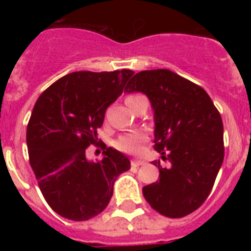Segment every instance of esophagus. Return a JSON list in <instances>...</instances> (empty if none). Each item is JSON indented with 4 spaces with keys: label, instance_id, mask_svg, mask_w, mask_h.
<instances>
[{
    "label": "esophagus",
    "instance_id": "34e87169",
    "mask_svg": "<svg viewBox=\"0 0 251 251\" xmlns=\"http://www.w3.org/2000/svg\"><path fill=\"white\" fill-rule=\"evenodd\" d=\"M143 164H145V161L143 160H138V159L131 160V165H133V167H139V165H143Z\"/></svg>",
    "mask_w": 251,
    "mask_h": 251
}]
</instances>
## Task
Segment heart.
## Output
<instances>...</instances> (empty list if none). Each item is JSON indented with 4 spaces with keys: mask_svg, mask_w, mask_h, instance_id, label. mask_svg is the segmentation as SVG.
I'll use <instances>...</instances> for the list:
<instances>
[{
    "mask_svg": "<svg viewBox=\"0 0 251 251\" xmlns=\"http://www.w3.org/2000/svg\"><path fill=\"white\" fill-rule=\"evenodd\" d=\"M142 98L141 95H129L126 98V104L129 105L130 102L135 101L137 99ZM147 137H146L143 133H131L126 134V135H122V137L118 138V141L116 142V149L122 151L125 153H131V155H135L141 151L142 145L145 143Z\"/></svg>",
    "mask_w": 251,
    "mask_h": 251,
    "instance_id": "heart-1",
    "label": "heart"
}]
</instances>
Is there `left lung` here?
<instances>
[{
	"instance_id": "8db88e82",
	"label": "left lung",
	"mask_w": 251,
	"mask_h": 251,
	"mask_svg": "<svg viewBox=\"0 0 251 251\" xmlns=\"http://www.w3.org/2000/svg\"><path fill=\"white\" fill-rule=\"evenodd\" d=\"M125 91L143 92L155 120L153 149L171 165L143 187L150 206L167 218H183L210 195L224 159L222 116L206 91L168 69L145 70Z\"/></svg>"
}]
</instances>
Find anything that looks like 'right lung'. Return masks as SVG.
Wrapping results in <instances>:
<instances>
[{
    "label": "right lung",
    "instance_id": "add662e5",
    "mask_svg": "<svg viewBox=\"0 0 251 251\" xmlns=\"http://www.w3.org/2000/svg\"><path fill=\"white\" fill-rule=\"evenodd\" d=\"M133 70L75 72L40 95L27 125L29 164L54 212L84 222L105 210L114 181L130 169L129 157L104 145V157L90 161L86 150L99 145L98 129ZM101 142V141H100Z\"/></svg>",
    "mask_w": 251,
    "mask_h": 251
}]
</instances>
